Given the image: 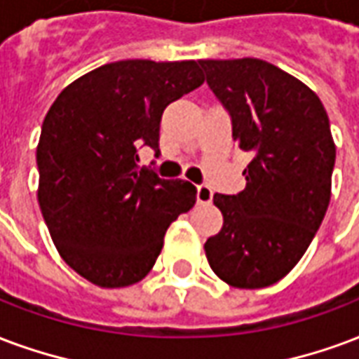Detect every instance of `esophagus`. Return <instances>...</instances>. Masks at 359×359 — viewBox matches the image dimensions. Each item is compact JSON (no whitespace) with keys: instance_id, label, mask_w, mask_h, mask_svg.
<instances>
[{"instance_id":"1","label":"esophagus","mask_w":359,"mask_h":359,"mask_svg":"<svg viewBox=\"0 0 359 359\" xmlns=\"http://www.w3.org/2000/svg\"><path fill=\"white\" fill-rule=\"evenodd\" d=\"M196 198H198V203L207 205V203H211V200H213V190H211L209 187H205V184H200V187H198Z\"/></svg>"}]
</instances>
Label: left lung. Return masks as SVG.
<instances>
[{"instance_id": "1", "label": "left lung", "mask_w": 359, "mask_h": 359, "mask_svg": "<svg viewBox=\"0 0 359 359\" xmlns=\"http://www.w3.org/2000/svg\"><path fill=\"white\" fill-rule=\"evenodd\" d=\"M232 118V139L251 154L245 188L215 194L222 228L205 241L209 266L238 289L287 276L314 240L331 200L335 142L308 85L261 58L200 60Z\"/></svg>"}]
</instances>
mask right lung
<instances>
[{
	"instance_id": "obj_1",
	"label": "right lung",
	"mask_w": 359,
	"mask_h": 359,
	"mask_svg": "<svg viewBox=\"0 0 359 359\" xmlns=\"http://www.w3.org/2000/svg\"><path fill=\"white\" fill-rule=\"evenodd\" d=\"M203 81L196 60H118L72 81L45 116L39 209L66 264L98 287L142 280L167 228L196 203L188 180L137 161L140 146L159 154L163 110Z\"/></svg>"
}]
</instances>
